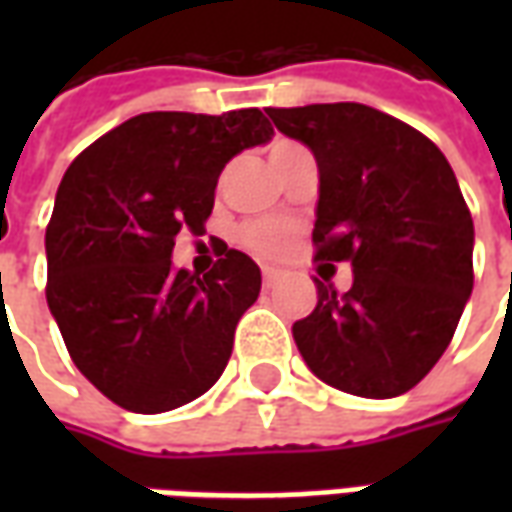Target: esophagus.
Wrapping results in <instances>:
<instances>
[{
    "label": "esophagus",
    "instance_id": "esophagus-1",
    "mask_svg": "<svg viewBox=\"0 0 512 512\" xmlns=\"http://www.w3.org/2000/svg\"><path fill=\"white\" fill-rule=\"evenodd\" d=\"M279 282V271H274V268H263V285L266 288H274Z\"/></svg>",
    "mask_w": 512,
    "mask_h": 512
}]
</instances>
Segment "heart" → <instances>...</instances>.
I'll return each mask as SVG.
<instances>
[{
	"label": "heart",
	"mask_w": 512,
	"mask_h": 512,
	"mask_svg": "<svg viewBox=\"0 0 512 512\" xmlns=\"http://www.w3.org/2000/svg\"><path fill=\"white\" fill-rule=\"evenodd\" d=\"M293 142H279L271 150V156H277V153H285V150H293ZM293 224L285 222V219H257V222L246 224L244 230H241V244L249 249V252H255L260 257H279L285 255L293 244Z\"/></svg>",
	"instance_id": "1"
}]
</instances>
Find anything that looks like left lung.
<instances>
[{"label": "left lung", "mask_w": 512, "mask_h": 512, "mask_svg": "<svg viewBox=\"0 0 512 512\" xmlns=\"http://www.w3.org/2000/svg\"><path fill=\"white\" fill-rule=\"evenodd\" d=\"M268 117L318 161L315 257L354 268L343 296L315 279L318 304L293 323L299 354L348 395H403L447 351L472 296L474 224L450 161L417 128L365 104Z\"/></svg>", "instance_id": "8db88e82"}]
</instances>
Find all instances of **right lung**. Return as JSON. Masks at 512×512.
<instances>
[{
    "instance_id": "right-lung-1",
    "label": "right lung",
    "mask_w": 512,
    "mask_h": 512,
    "mask_svg": "<svg viewBox=\"0 0 512 512\" xmlns=\"http://www.w3.org/2000/svg\"><path fill=\"white\" fill-rule=\"evenodd\" d=\"M271 136L260 109L145 112L65 172L46 227V301L73 365L120 408L172 411L224 373L260 268L224 246L200 277L172 266V249L180 230H205L224 164Z\"/></svg>"
}]
</instances>
